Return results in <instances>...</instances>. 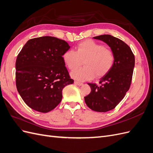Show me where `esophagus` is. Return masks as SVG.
Masks as SVG:
<instances>
[{
  "label": "esophagus",
  "mask_w": 153,
  "mask_h": 153,
  "mask_svg": "<svg viewBox=\"0 0 153 153\" xmlns=\"http://www.w3.org/2000/svg\"><path fill=\"white\" fill-rule=\"evenodd\" d=\"M74 84H75V85H78V86H81V85H83L82 83H81V82H76V81H75V82H74Z\"/></svg>",
  "instance_id": "1"
}]
</instances>
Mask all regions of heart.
<instances>
[{
    "mask_svg": "<svg viewBox=\"0 0 153 153\" xmlns=\"http://www.w3.org/2000/svg\"><path fill=\"white\" fill-rule=\"evenodd\" d=\"M63 61L69 70L80 67L82 62L84 67L71 73L76 80L84 82L103 76L114 66L115 54L113 51L91 39H87L77 45L76 51L68 50L62 55Z\"/></svg>",
    "mask_w": 153,
    "mask_h": 153,
    "instance_id": "heart-1",
    "label": "heart"
}]
</instances>
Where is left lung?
<instances>
[{
  "mask_svg": "<svg viewBox=\"0 0 153 153\" xmlns=\"http://www.w3.org/2000/svg\"><path fill=\"white\" fill-rule=\"evenodd\" d=\"M102 41L115 54V62L110 70L100 78V85L89 83L91 91L84 97L86 105L91 110L105 112L114 109L123 98L131 85L135 56L129 46L111 35L96 36Z\"/></svg>",
  "mask_w": 153,
  "mask_h": 153,
  "instance_id": "1",
  "label": "left lung"
}]
</instances>
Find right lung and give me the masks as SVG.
Instances as JSON below:
<instances>
[{
	"instance_id": "right-lung-1",
	"label": "right lung",
	"mask_w": 153,
	"mask_h": 153,
	"mask_svg": "<svg viewBox=\"0 0 153 153\" xmlns=\"http://www.w3.org/2000/svg\"><path fill=\"white\" fill-rule=\"evenodd\" d=\"M70 48L62 39L43 36L29 39L18 55L16 85L30 108L47 113L62 98V90L72 84L62 55Z\"/></svg>"
}]
</instances>
